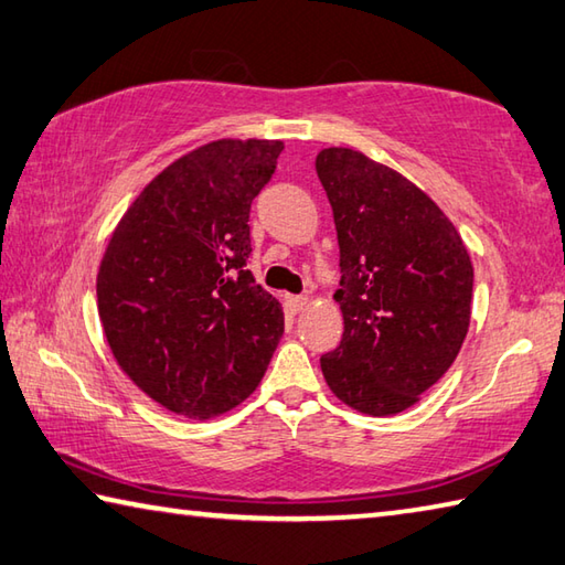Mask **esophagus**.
Here are the masks:
<instances>
[{
  "label": "esophagus",
  "instance_id": "obj_1",
  "mask_svg": "<svg viewBox=\"0 0 565 565\" xmlns=\"http://www.w3.org/2000/svg\"><path fill=\"white\" fill-rule=\"evenodd\" d=\"M286 306H289L291 313H301L309 309V299L306 296H286Z\"/></svg>",
  "mask_w": 565,
  "mask_h": 565
}]
</instances>
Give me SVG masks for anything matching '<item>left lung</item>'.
<instances>
[{"mask_svg":"<svg viewBox=\"0 0 565 565\" xmlns=\"http://www.w3.org/2000/svg\"><path fill=\"white\" fill-rule=\"evenodd\" d=\"M316 172L341 247L343 338L321 355L338 399L385 417L413 407L455 363L471 318L469 252L427 194L363 152L326 148Z\"/></svg>","mask_w":565,"mask_h":565,"instance_id":"obj_1","label":"left lung"}]
</instances>
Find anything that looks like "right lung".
<instances>
[{
  "label": "right lung",
  "instance_id": "add662e5",
  "mask_svg": "<svg viewBox=\"0 0 565 565\" xmlns=\"http://www.w3.org/2000/svg\"><path fill=\"white\" fill-rule=\"evenodd\" d=\"M281 140H214L160 172L122 214L98 269V316L132 383L210 419L247 399L284 333L254 281L249 210Z\"/></svg>",
  "mask_w": 565,
  "mask_h": 565
}]
</instances>
